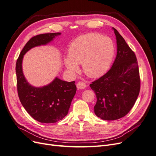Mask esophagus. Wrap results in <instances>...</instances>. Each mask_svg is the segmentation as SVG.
I'll use <instances>...</instances> for the list:
<instances>
[{
	"label": "esophagus",
	"instance_id": "esophagus-1",
	"mask_svg": "<svg viewBox=\"0 0 156 156\" xmlns=\"http://www.w3.org/2000/svg\"><path fill=\"white\" fill-rule=\"evenodd\" d=\"M77 87L78 89H84L87 87V84L84 82L80 81L77 84Z\"/></svg>",
	"mask_w": 156,
	"mask_h": 156
}]
</instances>
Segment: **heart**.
Masks as SVG:
<instances>
[{
    "label": "heart",
    "mask_w": 156,
    "mask_h": 156,
    "mask_svg": "<svg viewBox=\"0 0 156 156\" xmlns=\"http://www.w3.org/2000/svg\"><path fill=\"white\" fill-rule=\"evenodd\" d=\"M68 54L64 62L69 72L77 73L78 64H82L87 76L96 78L104 74L109 68L115 54V45L109 37L87 34L72 42Z\"/></svg>",
    "instance_id": "heart-1"
}]
</instances>
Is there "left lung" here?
<instances>
[{
	"instance_id": "obj_1",
	"label": "left lung",
	"mask_w": 156,
	"mask_h": 156,
	"mask_svg": "<svg viewBox=\"0 0 156 156\" xmlns=\"http://www.w3.org/2000/svg\"><path fill=\"white\" fill-rule=\"evenodd\" d=\"M117 53L108 72L90 87L97 101L95 115L104 120L124 117L133 107L140 91V77L136 58L125 40L115 28Z\"/></svg>"
}]
</instances>
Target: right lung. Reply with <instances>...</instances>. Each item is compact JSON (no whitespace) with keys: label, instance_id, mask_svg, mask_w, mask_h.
Instances as JSON below:
<instances>
[{"label":"right lung","instance_id":"right-lung-1","mask_svg":"<svg viewBox=\"0 0 156 156\" xmlns=\"http://www.w3.org/2000/svg\"><path fill=\"white\" fill-rule=\"evenodd\" d=\"M60 34V32L48 33L32 37L23 48L16 62L17 92L20 101L33 119L41 123H55L68 115L77 87L75 81H64L57 77L47 85L40 87L32 85L23 72V56L32 48L48 45Z\"/></svg>","mask_w":156,"mask_h":156}]
</instances>
